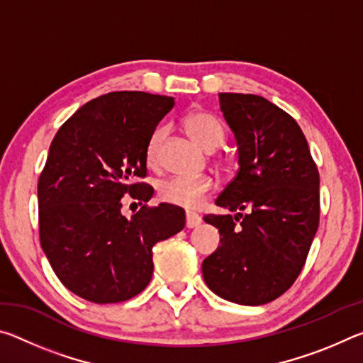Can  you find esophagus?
<instances>
[{
	"mask_svg": "<svg viewBox=\"0 0 363 363\" xmlns=\"http://www.w3.org/2000/svg\"><path fill=\"white\" fill-rule=\"evenodd\" d=\"M200 224H201V218L199 216V214L187 211V214H186V227H187V229H194V227L200 225Z\"/></svg>",
	"mask_w": 363,
	"mask_h": 363,
	"instance_id": "obj_1",
	"label": "esophagus"
}]
</instances>
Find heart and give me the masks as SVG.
Here are the masks:
<instances>
[{
	"label": "heart",
	"mask_w": 363,
	"mask_h": 363,
	"mask_svg": "<svg viewBox=\"0 0 363 363\" xmlns=\"http://www.w3.org/2000/svg\"><path fill=\"white\" fill-rule=\"evenodd\" d=\"M182 126L189 136L206 150L218 149L225 139V126L223 120L206 110L189 112L182 118ZM164 134H167L164 128H157L147 140L145 162L150 167H155L158 163ZM214 189H216V182L211 176H171L157 184V195L163 203L192 210L203 203V200L214 192Z\"/></svg>",
	"instance_id": "b5f03b06"
}]
</instances>
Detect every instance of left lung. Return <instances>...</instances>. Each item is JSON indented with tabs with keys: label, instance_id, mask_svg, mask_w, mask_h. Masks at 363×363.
Masks as SVG:
<instances>
[{
	"label": "left lung",
	"instance_id": "obj_1",
	"mask_svg": "<svg viewBox=\"0 0 363 363\" xmlns=\"http://www.w3.org/2000/svg\"><path fill=\"white\" fill-rule=\"evenodd\" d=\"M219 101L235 133L240 168L216 205L237 216H205L219 230L220 247L201 270L218 296L245 306L267 304L304 267L320 220V177L290 113L256 94L220 93Z\"/></svg>",
	"mask_w": 363,
	"mask_h": 363
}]
</instances>
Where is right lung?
I'll use <instances>...</instances> for the list:
<instances>
[{
    "label": "right lung",
    "instance_id": "obj_1",
    "mask_svg": "<svg viewBox=\"0 0 363 363\" xmlns=\"http://www.w3.org/2000/svg\"><path fill=\"white\" fill-rule=\"evenodd\" d=\"M174 107L168 96L115 91L79 107L54 136L38 179L40 242L59 280L96 304L123 303L150 284L153 245L186 225L179 206H149L145 145ZM143 204L131 220L121 199Z\"/></svg>",
    "mask_w": 363,
    "mask_h": 363
}]
</instances>
